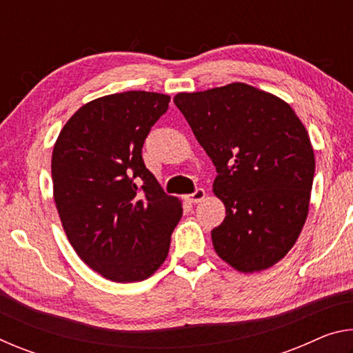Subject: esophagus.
Returning <instances> with one entry per match:
<instances>
[{
	"mask_svg": "<svg viewBox=\"0 0 353 353\" xmlns=\"http://www.w3.org/2000/svg\"><path fill=\"white\" fill-rule=\"evenodd\" d=\"M204 198H205V190L204 188H198L193 194L187 196V199H188V202H191V204H198V202H201Z\"/></svg>",
	"mask_w": 353,
	"mask_h": 353,
	"instance_id": "34e87169",
	"label": "esophagus"
}]
</instances>
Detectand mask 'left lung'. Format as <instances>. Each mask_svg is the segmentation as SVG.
<instances>
[{
	"instance_id": "left-lung-1",
	"label": "left lung",
	"mask_w": 353,
	"mask_h": 353,
	"mask_svg": "<svg viewBox=\"0 0 353 353\" xmlns=\"http://www.w3.org/2000/svg\"><path fill=\"white\" fill-rule=\"evenodd\" d=\"M174 104L216 166L213 191L225 205L212 230L216 254L241 272L276 265L308 214L314 154L307 129L285 101L241 82L179 93Z\"/></svg>"
}]
</instances>
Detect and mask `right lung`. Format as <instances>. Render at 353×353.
Listing matches in <instances>:
<instances>
[{
	"label": "right lung",
	"instance_id": "1",
	"mask_svg": "<svg viewBox=\"0 0 353 353\" xmlns=\"http://www.w3.org/2000/svg\"><path fill=\"white\" fill-rule=\"evenodd\" d=\"M168 94L124 92L82 105L51 160L56 207L81 260L112 282H140L170 250L182 204L146 168L141 149Z\"/></svg>",
	"mask_w": 353,
	"mask_h": 353
}]
</instances>
